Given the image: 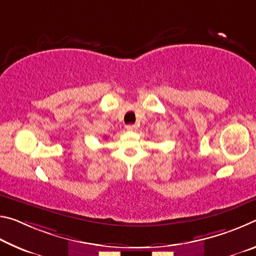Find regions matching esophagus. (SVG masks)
<instances>
[{
  "instance_id": "1",
  "label": "esophagus",
  "mask_w": 256,
  "mask_h": 256,
  "mask_svg": "<svg viewBox=\"0 0 256 256\" xmlns=\"http://www.w3.org/2000/svg\"><path fill=\"white\" fill-rule=\"evenodd\" d=\"M125 128L128 130V131H136V130L138 128V126L136 125H134V124H128V125H126V126H125Z\"/></svg>"
}]
</instances>
